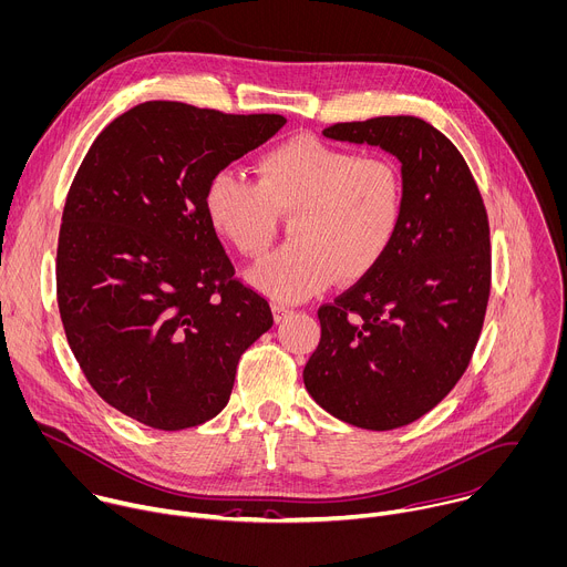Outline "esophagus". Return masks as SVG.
<instances>
[{
    "label": "esophagus",
    "instance_id": "34e87169",
    "mask_svg": "<svg viewBox=\"0 0 567 567\" xmlns=\"http://www.w3.org/2000/svg\"><path fill=\"white\" fill-rule=\"evenodd\" d=\"M274 316H276V322H282L285 318L291 316V309L287 305H280V302H274Z\"/></svg>",
    "mask_w": 567,
    "mask_h": 567
}]
</instances>
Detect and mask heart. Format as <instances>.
<instances>
[{
  "label": "heart",
  "mask_w": 567,
  "mask_h": 567,
  "mask_svg": "<svg viewBox=\"0 0 567 567\" xmlns=\"http://www.w3.org/2000/svg\"><path fill=\"white\" fill-rule=\"evenodd\" d=\"M258 179L218 171L205 194L212 229L256 258L287 216L291 243L265 256L249 282L282 302H300L338 280H358L392 249L405 212L399 166L316 135H296L260 155Z\"/></svg>",
  "instance_id": "obj_1"
}]
</instances>
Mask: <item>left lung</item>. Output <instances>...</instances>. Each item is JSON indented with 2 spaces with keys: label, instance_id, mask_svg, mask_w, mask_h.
<instances>
[{
  "label": "left lung",
  "instance_id": "1",
  "mask_svg": "<svg viewBox=\"0 0 567 567\" xmlns=\"http://www.w3.org/2000/svg\"><path fill=\"white\" fill-rule=\"evenodd\" d=\"M324 137L401 162L405 212L381 265L320 307L302 379L331 416L373 432L410 425L458 383L489 298V225L458 148L412 115L333 124Z\"/></svg>",
  "mask_w": 567,
  "mask_h": 567
}]
</instances>
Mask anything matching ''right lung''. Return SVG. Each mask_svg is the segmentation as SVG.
Masks as SVG:
<instances>
[{"mask_svg": "<svg viewBox=\"0 0 567 567\" xmlns=\"http://www.w3.org/2000/svg\"><path fill=\"white\" fill-rule=\"evenodd\" d=\"M285 122L144 102L97 135L73 179L58 245L64 331L91 388L146 427L218 416L240 355L274 324L234 278L205 194Z\"/></svg>", "mask_w": 567, "mask_h": 567, "instance_id": "right-lung-1", "label": "right lung"}]
</instances>
